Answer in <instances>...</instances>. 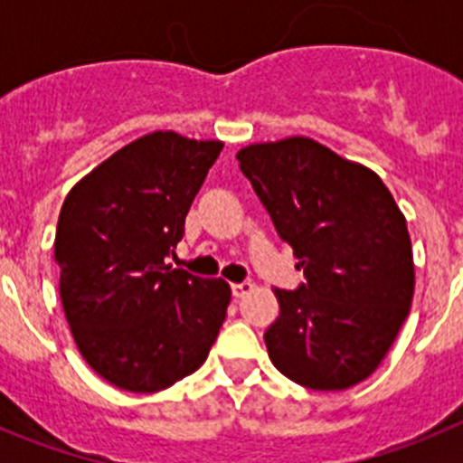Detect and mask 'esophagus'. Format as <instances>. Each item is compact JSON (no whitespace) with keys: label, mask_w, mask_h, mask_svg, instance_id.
<instances>
[{"label":"esophagus","mask_w":463,"mask_h":463,"mask_svg":"<svg viewBox=\"0 0 463 463\" xmlns=\"http://www.w3.org/2000/svg\"><path fill=\"white\" fill-rule=\"evenodd\" d=\"M252 289V282L250 280H243V282H234V285H232V294H234L236 298H241V297H245V294L250 292Z\"/></svg>","instance_id":"esophagus-1"}]
</instances>
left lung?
I'll use <instances>...</instances> for the list:
<instances>
[{
  "label": "left lung",
  "instance_id": "1",
  "mask_svg": "<svg viewBox=\"0 0 463 463\" xmlns=\"http://www.w3.org/2000/svg\"><path fill=\"white\" fill-rule=\"evenodd\" d=\"M306 282L276 289L264 334L282 375L320 392L369 378L406 322L415 264L406 218L380 175L322 143L289 137L236 155Z\"/></svg>",
  "mask_w": 463,
  "mask_h": 463
}]
</instances>
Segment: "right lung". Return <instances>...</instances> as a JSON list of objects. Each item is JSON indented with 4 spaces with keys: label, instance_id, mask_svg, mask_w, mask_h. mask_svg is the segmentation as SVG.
<instances>
[{
    "label": "right lung",
    "instance_id": "1",
    "mask_svg": "<svg viewBox=\"0 0 463 463\" xmlns=\"http://www.w3.org/2000/svg\"><path fill=\"white\" fill-rule=\"evenodd\" d=\"M222 141L153 132L104 159L57 220L60 298L94 373L150 394L206 362L232 289L166 264Z\"/></svg>",
    "mask_w": 463,
    "mask_h": 463
}]
</instances>
